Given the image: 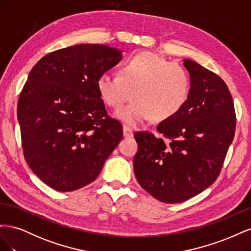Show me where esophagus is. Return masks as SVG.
Returning a JSON list of instances; mask_svg holds the SVG:
<instances>
[{
	"mask_svg": "<svg viewBox=\"0 0 251 251\" xmlns=\"http://www.w3.org/2000/svg\"><path fill=\"white\" fill-rule=\"evenodd\" d=\"M123 131H124V137H126V138L133 137L134 133H133V130H132L131 127H128V126H124Z\"/></svg>",
	"mask_w": 251,
	"mask_h": 251,
	"instance_id": "34e87169",
	"label": "esophagus"
}]
</instances>
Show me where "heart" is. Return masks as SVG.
I'll return each mask as SVG.
<instances>
[{
  "instance_id": "obj_1",
  "label": "heart",
  "mask_w": 251,
  "mask_h": 251,
  "mask_svg": "<svg viewBox=\"0 0 251 251\" xmlns=\"http://www.w3.org/2000/svg\"><path fill=\"white\" fill-rule=\"evenodd\" d=\"M97 89L104 103L114 109L130 100L133 92L135 100L115 116L136 126L151 117L165 120L178 114L191 94V77L183 66L154 52L141 51L125 60L119 74L101 73Z\"/></svg>"
}]
</instances>
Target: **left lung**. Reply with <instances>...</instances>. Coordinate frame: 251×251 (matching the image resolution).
Here are the masks:
<instances>
[{
	"instance_id": "8db88e82",
	"label": "left lung",
	"mask_w": 251,
	"mask_h": 251,
	"mask_svg": "<svg viewBox=\"0 0 251 251\" xmlns=\"http://www.w3.org/2000/svg\"><path fill=\"white\" fill-rule=\"evenodd\" d=\"M191 77V94L182 110L157 131L134 137L138 151L134 173L142 188L164 203H181L217 180L233 140L235 113L223 79L192 59H183Z\"/></svg>"
}]
</instances>
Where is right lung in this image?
Returning <instances> with one entry per match:
<instances>
[{"mask_svg":"<svg viewBox=\"0 0 251 251\" xmlns=\"http://www.w3.org/2000/svg\"><path fill=\"white\" fill-rule=\"evenodd\" d=\"M123 51L79 44L53 51L30 71L20 94L18 119L29 168L58 192L93 182L123 139V126L108 116L97 79Z\"/></svg>","mask_w":251,"mask_h":251,"instance_id":"right-lung-1","label":"right lung"}]
</instances>
